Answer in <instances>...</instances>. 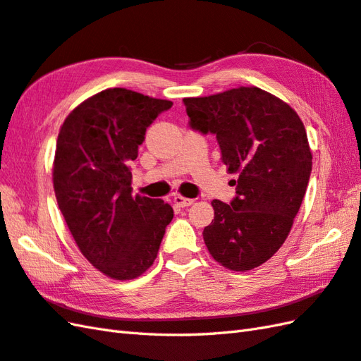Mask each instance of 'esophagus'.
Here are the masks:
<instances>
[{
  "instance_id": "obj_1",
  "label": "esophagus",
  "mask_w": 361,
  "mask_h": 361,
  "mask_svg": "<svg viewBox=\"0 0 361 361\" xmlns=\"http://www.w3.org/2000/svg\"><path fill=\"white\" fill-rule=\"evenodd\" d=\"M173 203L177 204V206H180V207H188V206H190L192 203H194V200L186 198V197H181V195H175L173 197Z\"/></svg>"
}]
</instances>
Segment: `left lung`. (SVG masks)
I'll use <instances>...</instances> for the list:
<instances>
[{
	"label": "left lung",
	"instance_id": "1",
	"mask_svg": "<svg viewBox=\"0 0 361 361\" xmlns=\"http://www.w3.org/2000/svg\"><path fill=\"white\" fill-rule=\"evenodd\" d=\"M192 129L214 133L229 173H238L231 204L212 201L203 238L215 262L246 272L288 238L306 194L312 154L306 129L288 103L258 87L184 98Z\"/></svg>",
	"mask_w": 361,
	"mask_h": 361
}]
</instances>
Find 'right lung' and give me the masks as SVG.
<instances>
[{
  "label": "right lung",
  "mask_w": 361,
  "mask_h": 361,
  "mask_svg": "<svg viewBox=\"0 0 361 361\" xmlns=\"http://www.w3.org/2000/svg\"><path fill=\"white\" fill-rule=\"evenodd\" d=\"M172 107L114 87L67 115L56 140L54 189L72 237L89 263L115 280H132L154 264L173 209L132 195L130 161L146 129Z\"/></svg>",
  "instance_id": "obj_1"
}]
</instances>
